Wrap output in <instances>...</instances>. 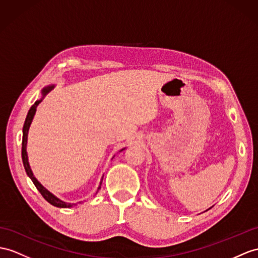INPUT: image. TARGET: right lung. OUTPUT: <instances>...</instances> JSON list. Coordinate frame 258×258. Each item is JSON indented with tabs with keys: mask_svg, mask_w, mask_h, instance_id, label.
I'll list each match as a JSON object with an SVG mask.
<instances>
[{
	"mask_svg": "<svg viewBox=\"0 0 258 258\" xmlns=\"http://www.w3.org/2000/svg\"><path fill=\"white\" fill-rule=\"evenodd\" d=\"M53 89V86H49V87H46V89L42 90V95L45 96L46 94L51 91ZM41 102V100H37V102L31 106L28 114L26 116V119H25V123H24V127H23V141H22V159H23V164H24V167H25V171H26L27 175L30 177V179L33 180L34 185L36 186L37 189L39 190V192L42 195V197L45 198L47 202L49 204H51L52 206L54 207H59V208H70V207L72 206H77V204H68V203H63L61 202L60 199H58L56 197H54L53 195L51 192H49L45 187H43L38 180H37L34 176L33 172H31L30 169V166H29V163H28V158H27V152H26V143H27V134H28V129H29V125L31 123V120H33L34 118V115L36 112V108L37 106L39 105V103ZM102 181L103 179L100 180V184H99V187L98 189H100V186H102Z\"/></svg>",
	"mask_w": 258,
	"mask_h": 258,
	"instance_id": "1",
	"label": "right lung"
}]
</instances>
